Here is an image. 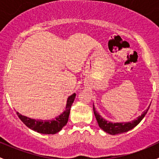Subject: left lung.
<instances>
[{
  "instance_id": "1",
  "label": "left lung",
  "mask_w": 159,
  "mask_h": 159,
  "mask_svg": "<svg viewBox=\"0 0 159 159\" xmlns=\"http://www.w3.org/2000/svg\"><path fill=\"white\" fill-rule=\"evenodd\" d=\"M150 105H149L148 108H147L146 110L142 112V115H141L140 116L138 117L136 119L133 120V121H128V122H111V121H107V120H105L104 118H102V117L99 115L98 112L96 111L95 108H94V105H93V110H94V116H95L99 127L103 130L104 131L108 133V134L115 135V134L127 132L129 130L134 129L136 125H138L140 123V121L143 119L144 117L145 116V115H146V113L148 112V111L149 109Z\"/></svg>"
}]
</instances>
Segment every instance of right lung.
I'll return each mask as SVG.
<instances>
[{"label":"right lung","mask_w":159,"mask_h":159,"mask_svg":"<svg viewBox=\"0 0 159 159\" xmlns=\"http://www.w3.org/2000/svg\"><path fill=\"white\" fill-rule=\"evenodd\" d=\"M75 96H76V94L74 93L68 98L65 110L60 115L54 118V119H34V118H30L25 116V115H20L19 112H17V115L27 127L37 131V132L44 134H56V133L59 132L62 129V128L66 125V124L68 123L70 110L75 98Z\"/></svg>","instance_id":"obj_1"}]
</instances>
